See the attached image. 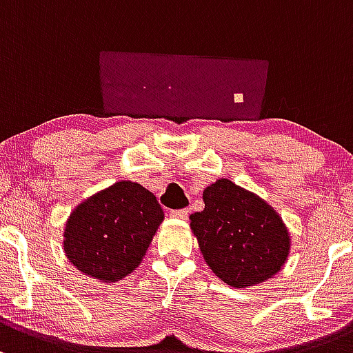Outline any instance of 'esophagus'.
<instances>
[{
	"label": "esophagus",
	"instance_id": "34e87169",
	"mask_svg": "<svg viewBox=\"0 0 353 353\" xmlns=\"http://www.w3.org/2000/svg\"><path fill=\"white\" fill-rule=\"evenodd\" d=\"M189 214L188 208H183V210H172L170 211V216L172 218H181V220H186Z\"/></svg>",
	"mask_w": 353,
	"mask_h": 353
}]
</instances>
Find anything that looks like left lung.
<instances>
[{"mask_svg":"<svg viewBox=\"0 0 353 353\" xmlns=\"http://www.w3.org/2000/svg\"><path fill=\"white\" fill-rule=\"evenodd\" d=\"M205 210L191 214L206 264L223 283L247 288L284 265L289 233L279 214L259 196L220 179L203 192Z\"/></svg>","mask_w":353,"mask_h":353,"instance_id":"left-lung-1","label":"left lung"}]
</instances>
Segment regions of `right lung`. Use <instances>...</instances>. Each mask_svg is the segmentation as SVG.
Instances as JSON below:
<instances>
[{
    "label": "right lung",
    "instance_id": "obj_1",
    "mask_svg": "<svg viewBox=\"0 0 353 353\" xmlns=\"http://www.w3.org/2000/svg\"><path fill=\"white\" fill-rule=\"evenodd\" d=\"M164 220L155 196L121 181L74 210L64 232V250L81 272L117 283L139 267Z\"/></svg>",
    "mask_w": 353,
    "mask_h": 353
}]
</instances>
